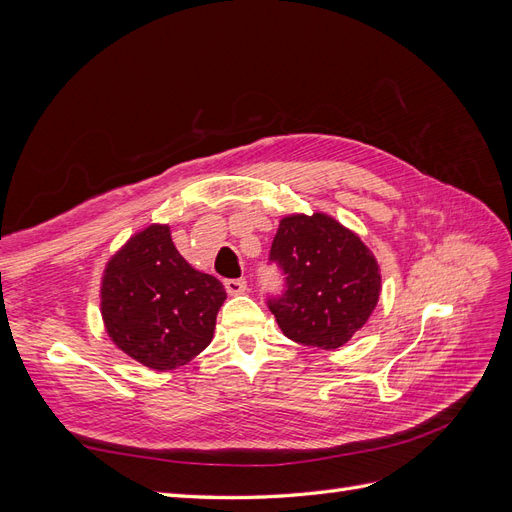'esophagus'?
Instances as JSON below:
<instances>
[{
    "instance_id": "esophagus-1",
    "label": "esophagus",
    "mask_w": 512,
    "mask_h": 512,
    "mask_svg": "<svg viewBox=\"0 0 512 512\" xmlns=\"http://www.w3.org/2000/svg\"><path fill=\"white\" fill-rule=\"evenodd\" d=\"M224 288H226L230 297H237V294L245 292V280H226Z\"/></svg>"
}]
</instances>
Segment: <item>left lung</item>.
Wrapping results in <instances>:
<instances>
[{
  "mask_svg": "<svg viewBox=\"0 0 512 512\" xmlns=\"http://www.w3.org/2000/svg\"><path fill=\"white\" fill-rule=\"evenodd\" d=\"M288 290L269 307L282 333L305 346L337 350L361 331L380 299L382 273L374 252L333 215L290 213L271 245Z\"/></svg>",
  "mask_w": 512,
  "mask_h": 512,
  "instance_id": "8db88e82",
  "label": "left lung"
}]
</instances>
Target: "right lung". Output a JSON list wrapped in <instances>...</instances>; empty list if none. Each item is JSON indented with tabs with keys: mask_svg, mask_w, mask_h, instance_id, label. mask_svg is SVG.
Instances as JSON below:
<instances>
[{
	"mask_svg": "<svg viewBox=\"0 0 512 512\" xmlns=\"http://www.w3.org/2000/svg\"><path fill=\"white\" fill-rule=\"evenodd\" d=\"M226 290L194 269L170 237L149 224L108 258L100 280V314L111 342L153 371L188 365L213 339Z\"/></svg>",
	"mask_w": 512,
	"mask_h": 512,
	"instance_id": "add662e5",
	"label": "right lung"
}]
</instances>
